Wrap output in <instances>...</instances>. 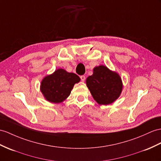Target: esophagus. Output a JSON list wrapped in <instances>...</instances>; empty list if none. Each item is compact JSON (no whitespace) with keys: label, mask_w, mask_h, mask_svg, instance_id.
I'll return each instance as SVG.
<instances>
[{"label":"esophagus","mask_w":161,"mask_h":161,"mask_svg":"<svg viewBox=\"0 0 161 161\" xmlns=\"http://www.w3.org/2000/svg\"><path fill=\"white\" fill-rule=\"evenodd\" d=\"M80 79H81V80L82 81H85V76H84V75H83V76H80Z\"/></svg>","instance_id":"34e87169"}]
</instances>
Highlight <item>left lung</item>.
<instances>
[{
  "instance_id": "8db88e82",
  "label": "left lung",
  "mask_w": 161,
  "mask_h": 161,
  "mask_svg": "<svg viewBox=\"0 0 161 161\" xmlns=\"http://www.w3.org/2000/svg\"><path fill=\"white\" fill-rule=\"evenodd\" d=\"M86 85L93 99L100 105H108L120 96L123 83L119 74L100 65L93 69V74L86 79Z\"/></svg>"
}]
</instances>
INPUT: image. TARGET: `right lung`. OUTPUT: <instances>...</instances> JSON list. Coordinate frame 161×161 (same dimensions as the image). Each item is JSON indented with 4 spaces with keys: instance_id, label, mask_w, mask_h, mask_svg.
Listing matches in <instances>:
<instances>
[{
    "instance_id": "right-lung-1",
    "label": "right lung",
    "mask_w": 161,
    "mask_h": 161,
    "mask_svg": "<svg viewBox=\"0 0 161 161\" xmlns=\"http://www.w3.org/2000/svg\"><path fill=\"white\" fill-rule=\"evenodd\" d=\"M80 80V77L76 74L58 68L43 78L40 91L46 100L52 103H61L68 98L74 85Z\"/></svg>"
}]
</instances>
